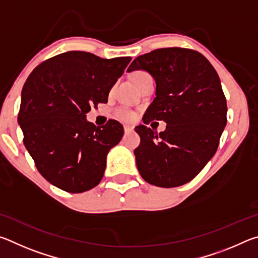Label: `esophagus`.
Wrapping results in <instances>:
<instances>
[{
	"mask_svg": "<svg viewBox=\"0 0 258 258\" xmlns=\"http://www.w3.org/2000/svg\"><path fill=\"white\" fill-rule=\"evenodd\" d=\"M124 131L126 133H128V132H132L133 131V127L132 126H128V125H126V126H124Z\"/></svg>",
	"mask_w": 258,
	"mask_h": 258,
	"instance_id": "esophagus-1",
	"label": "esophagus"
}]
</instances>
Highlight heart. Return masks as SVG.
I'll return each mask as SVG.
<instances>
[{"label": "heart", "mask_w": 258, "mask_h": 258, "mask_svg": "<svg viewBox=\"0 0 258 258\" xmlns=\"http://www.w3.org/2000/svg\"><path fill=\"white\" fill-rule=\"evenodd\" d=\"M149 75V74L143 72V71H135L132 74H131V80L133 81V83L135 85H138L140 82H141L143 78L146 76ZM116 117L120 120H124V121H132L134 119V112L128 110V109H118V110L116 111Z\"/></svg>", "instance_id": "obj_1"}]
</instances>
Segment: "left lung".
Wrapping results in <instances>:
<instances>
[{"label": "left lung", "mask_w": 258, "mask_h": 258, "mask_svg": "<svg viewBox=\"0 0 258 258\" xmlns=\"http://www.w3.org/2000/svg\"><path fill=\"white\" fill-rule=\"evenodd\" d=\"M147 71L156 81V98L143 123L164 120L159 134L135 127L141 142L134 150L146 182L174 187L196 177L217 150L226 125V99L211 62L184 47L157 49L133 60L127 72Z\"/></svg>", "instance_id": "obj_1"}]
</instances>
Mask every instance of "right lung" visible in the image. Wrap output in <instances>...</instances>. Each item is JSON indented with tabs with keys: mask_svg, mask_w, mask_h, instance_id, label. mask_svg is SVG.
<instances>
[{
	"mask_svg": "<svg viewBox=\"0 0 258 258\" xmlns=\"http://www.w3.org/2000/svg\"><path fill=\"white\" fill-rule=\"evenodd\" d=\"M131 56L102 59L69 51L43 61L21 92L18 123L24 145L41 175L59 189L81 194L97 186L107 155L123 138L119 121L95 126L85 115L108 101Z\"/></svg>",
	"mask_w": 258,
	"mask_h": 258,
	"instance_id": "1",
	"label": "right lung"
}]
</instances>
